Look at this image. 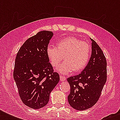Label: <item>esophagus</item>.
I'll list each match as a JSON object with an SVG mask.
<instances>
[{
    "label": "esophagus",
    "instance_id": "34e87169",
    "mask_svg": "<svg viewBox=\"0 0 120 120\" xmlns=\"http://www.w3.org/2000/svg\"><path fill=\"white\" fill-rule=\"evenodd\" d=\"M60 81H65L66 80V77H64V76H62V75H60Z\"/></svg>",
    "mask_w": 120,
    "mask_h": 120
}]
</instances>
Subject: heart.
<instances>
[{
    "instance_id": "1",
    "label": "heart",
    "mask_w": 120,
    "mask_h": 120,
    "mask_svg": "<svg viewBox=\"0 0 120 120\" xmlns=\"http://www.w3.org/2000/svg\"><path fill=\"white\" fill-rule=\"evenodd\" d=\"M46 52L53 67H56L64 58L65 62L57 70L63 74H67L73 70L82 71L86 67L91 55V47L87 42L68 37L58 41L56 47L49 45Z\"/></svg>"
}]
</instances>
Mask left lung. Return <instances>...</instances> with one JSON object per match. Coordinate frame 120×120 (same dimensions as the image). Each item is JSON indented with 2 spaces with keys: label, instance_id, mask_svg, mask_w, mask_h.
I'll return each mask as SVG.
<instances>
[{
  "label": "left lung",
  "instance_id": "left-lung-1",
  "mask_svg": "<svg viewBox=\"0 0 120 120\" xmlns=\"http://www.w3.org/2000/svg\"><path fill=\"white\" fill-rule=\"evenodd\" d=\"M91 40V55L87 65L80 74L67 79L70 86L68 103L80 111L91 108L98 101L107 79L104 53L97 42Z\"/></svg>",
  "mask_w": 120,
  "mask_h": 120
}]
</instances>
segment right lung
<instances>
[{"mask_svg": "<svg viewBox=\"0 0 120 120\" xmlns=\"http://www.w3.org/2000/svg\"><path fill=\"white\" fill-rule=\"evenodd\" d=\"M53 35L51 31H40L25 41L16 56L14 80L22 102L31 108L45 106L60 80L46 52Z\"/></svg>", "mask_w": 120, "mask_h": 120, "instance_id": "right-lung-1", "label": "right lung"}]
</instances>
